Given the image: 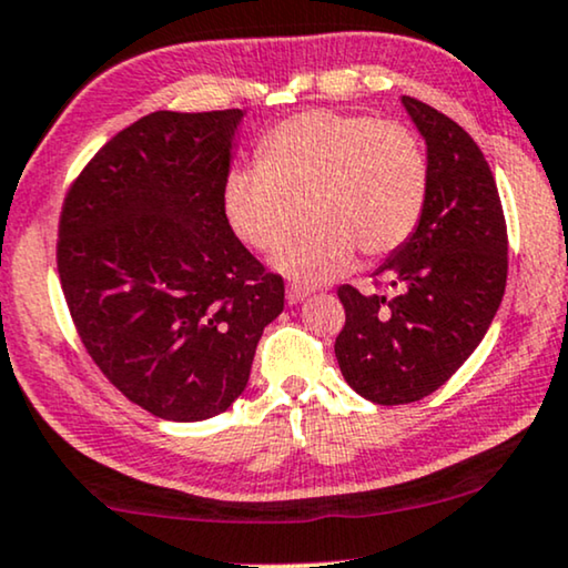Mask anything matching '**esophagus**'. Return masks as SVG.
Listing matches in <instances>:
<instances>
[{
	"label": "esophagus",
	"instance_id": "obj_1",
	"mask_svg": "<svg viewBox=\"0 0 568 568\" xmlns=\"http://www.w3.org/2000/svg\"><path fill=\"white\" fill-rule=\"evenodd\" d=\"M308 296H312V291L308 288H298V285H288V288H285V301H288L291 306L301 304V301H306Z\"/></svg>",
	"mask_w": 568,
	"mask_h": 568
}]
</instances>
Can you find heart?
I'll list each match as a JSON object with an SVG mask.
<instances>
[{
	"mask_svg": "<svg viewBox=\"0 0 568 568\" xmlns=\"http://www.w3.org/2000/svg\"><path fill=\"white\" fill-rule=\"evenodd\" d=\"M260 165L223 181V217L254 252L283 244L306 202L312 231L275 256V270L298 285H320L363 256L407 244L428 202V155L399 121L314 109L280 121L256 148Z\"/></svg>",
	"mask_w": 568,
	"mask_h": 568,
	"instance_id": "obj_1",
	"label": "heart"
}]
</instances>
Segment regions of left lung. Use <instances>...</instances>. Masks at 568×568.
<instances>
[{
  "label": "left lung",
  "instance_id": "8db88e82",
  "mask_svg": "<svg viewBox=\"0 0 568 568\" xmlns=\"http://www.w3.org/2000/svg\"><path fill=\"white\" fill-rule=\"evenodd\" d=\"M403 103L428 148L426 213L376 270V293L337 288L345 308L335 339L339 372L376 405L423 399L470 358L509 270L501 196L480 148L434 105L410 95Z\"/></svg>",
  "mask_w": 568,
  "mask_h": 568
}]
</instances>
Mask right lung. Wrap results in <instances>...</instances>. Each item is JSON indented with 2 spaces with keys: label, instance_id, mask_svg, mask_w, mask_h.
I'll return each mask as SVG.
<instances>
[{
  "label": "right lung",
  "instance_id": "right-lung-1",
  "mask_svg": "<svg viewBox=\"0 0 568 568\" xmlns=\"http://www.w3.org/2000/svg\"><path fill=\"white\" fill-rule=\"evenodd\" d=\"M241 109L155 111L67 189L57 270L105 379L165 420H205L244 392L285 283L223 217Z\"/></svg>",
  "mask_w": 568,
  "mask_h": 568
}]
</instances>
